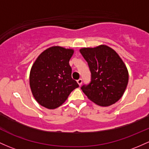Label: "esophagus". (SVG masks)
I'll list each match as a JSON object with an SVG mask.
<instances>
[{
    "instance_id": "obj_1",
    "label": "esophagus",
    "mask_w": 149,
    "mask_h": 149,
    "mask_svg": "<svg viewBox=\"0 0 149 149\" xmlns=\"http://www.w3.org/2000/svg\"><path fill=\"white\" fill-rule=\"evenodd\" d=\"M77 81L78 84H79V85L80 86L81 84V83H82V79H78V80Z\"/></svg>"
}]
</instances>
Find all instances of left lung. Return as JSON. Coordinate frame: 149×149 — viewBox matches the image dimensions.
<instances>
[{"instance_id": "obj_1", "label": "left lung", "mask_w": 149, "mask_h": 149, "mask_svg": "<svg viewBox=\"0 0 149 149\" xmlns=\"http://www.w3.org/2000/svg\"><path fill=\"white\" fill-rule=\"evenodd\" d=\"M79 52L92 74L90 83L81 87L82 92L99 106L116 103L124 94L129 81L127 68L117 52L105 45L83 47Z\"/></svg>"}]
</instances>
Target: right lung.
<instances>
[{
  "mask_svg": "<svg viewBox=\"0 0 149 149\" xmlns=\"http://www.w3.org/2000/svg\"><path fill=\"white\" fill-rule=\"evenodd\" d=\"M73 54V49L52 46L43 51L33 63L30 72V87L41 106L49 109L57 108L79 87L72 78L69 64Z\"/></svg>",
  "mask_w": 149,
  "mask_h": 149,
  "instance_id": "right-lung-1",
  "label": "right lung"
}]
</instances>
